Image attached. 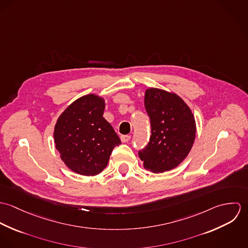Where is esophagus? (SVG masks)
<instances>
[{
    "label": "esophagus",
    "instance_id": "esophagus-1",
    "mask_svg": "<svg viewBox=\"0 0 248 248\" xmlns=\"http://www.w3.org/2000/svg\"><path fill=\"white\" fill-rule=\"evenodd\" d=\"M121 141L123 142V143H125V142H128L130 140H131V136H129V135H125V136H121Z\"/></svg>",
    "mask_w": 248,
    "mask_h": 248
}]
</instances>
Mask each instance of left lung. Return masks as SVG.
I'll return each instance as SVG.
<instances>
[{"label":"left lung","mask_w":248,"mask_h":248,"mask_svg":"<svg viewBox=\"0 0 248 248\" xmlns=\"http://www.w3.org/2000/svg\"><path fill=\"white\" fill-rule=\"evenodd\" d=\"M144 104L151 122V137L139 152L146 169L172 170L188 155L196 138V121L190 108L175 93L159 89L145 93Z\"/></svg>","instance_id":"1"}]
</instances>
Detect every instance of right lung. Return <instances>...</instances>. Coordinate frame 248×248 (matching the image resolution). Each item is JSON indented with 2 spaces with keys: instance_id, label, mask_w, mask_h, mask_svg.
<instances>
[{
  "instance_id": "1",
  "label": "right lung",
  "mask_w": 248,
  "mask_h": 248,
  "mask_svg": "<svg viewBox=\"0 0 248 248\" xmlns=\"http://www.w3.org/2000/svg\"><path fill=\"white\" fill-rule=\"evenodd\" d=\"M104 99L88 94L75 100L59 116L54 128L55 147L71 171L95 176L108 165L120 139L103 117Z\"/></svg>"
}]
</instances>
